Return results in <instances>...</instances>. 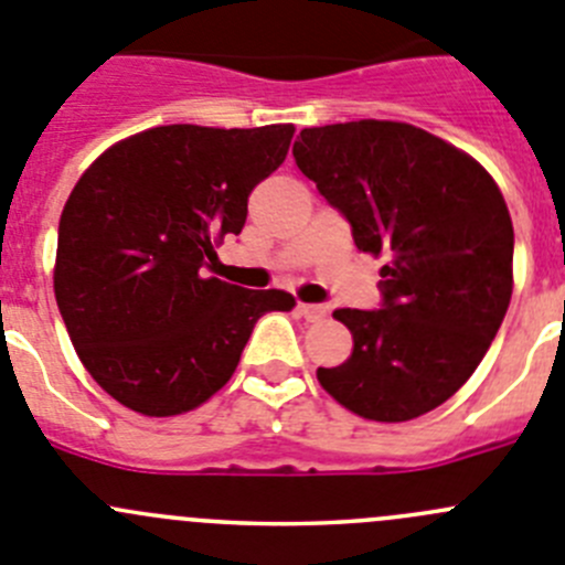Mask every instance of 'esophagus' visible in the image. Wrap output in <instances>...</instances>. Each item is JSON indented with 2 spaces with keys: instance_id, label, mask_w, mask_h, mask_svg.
<instances>
[{
  "instance_id": "obj_1",
  "label": "esophagus",
  "mask_w": 565,
  "mask_h": 565,
  "mask_svg": "<svg viewBox=\"0 0 565 565\" xmlns=\"http://www.w3.org/2000/svg\"><path fill=\"white\" fill-rule=\"evenodd\" d=\"M297 310H299V317H305L308 322H319V319H324V313H328L322 305H305V302H299Z\"/></svg>"
}]
</instances>
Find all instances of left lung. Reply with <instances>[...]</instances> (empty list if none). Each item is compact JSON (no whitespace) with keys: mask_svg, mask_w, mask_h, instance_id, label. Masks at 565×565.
<instances>
[{"mask_svg":"<svg viewBox=\"0 0 565 565\" xmlns=\"http://www.w3.org/2000/svg\"><path fill=\"white\" fill-rule=\"evenodd\" d=\"M297 168L384 257V308L335 310L353 355L319 366L347 412L406 423L482 364L512 297V221L493 175L457 145L395 120L299 131Z\"/></svg>","mask_w":565,"mask_h":565,"instance_id":"left-lung-1","label":"left lung"}]
</instances>
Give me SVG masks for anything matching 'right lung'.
Wrapping results in <instances>:
<instances>
[{
    "instance_id": "right-lung-1",
    "label": "right lung",
    "mask_w": 565,
    "mask_h": 565,
    "mask_svg": "<svg viewBox=\"0 0 565 565\" xmlns=\"http://www.w3.org/2000/svg\"><path fill=\"white\" fill-rule=\"evenodd\" d=\"M297 128L157 126L83 170L58 224L53 286L77 359L145 417H173L224 390L255 322L291 310L201 266L241 235L248 193L286 162Z\"/></svg>"
}]
</instances>
